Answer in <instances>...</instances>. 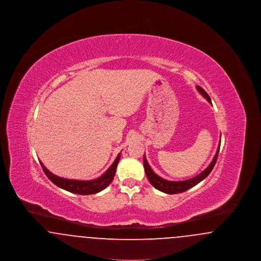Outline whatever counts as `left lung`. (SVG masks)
Returning <instances> with one entry per match:
<instances>
[{
  "instance_id": "left-lung-1",
  "label": "left lung",
  "mask_w": 261,
  "mask_h": 261,
  "mask_svg": "<svg viewBox=\"0 0 261 261\" xmlns=\"http://www.w3.org/2000/svg\"><path fill=\"white\" fill-rule=\"evenodd\" d=\"M197 89H198L199 93L211 103V97L207 95V93L202 88L199 87V86H197ZM219 149H220V145L218 146V149L216 150V153H215L212 162H211V164L208 165V167H206V169L203 170L201 173H199L196 177L191 178L189 180H185V181H168V180L163 179V178L160 177L159 175H156V174L152 171V169L150 168L149 162L147 161L146 156L144 155V168H145V172L147 174V177L149 179V183L154 187L155 189H158L159 191L163 192L165 194H170V195L183 193V192H185L187 190L196 186L197 184H199V182H201L203 179H205L210 175L211 170L213 169V167H214V165L216 163V161H217L218 153H219Z\"/></svg>"
}]
</instances>
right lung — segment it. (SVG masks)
Masks as SVG:
<instances>
[{
    "instance_id": "add662e5",
    "label": "right lung",
    "mask_w": 261,
    "mask_h": 261,
    "mask_svg": "<svg viewBox=\"0 0 261 261\" xmlns=\"http://www.w3.org/2000/svg\"><path fill=\"white\" fill-rule=\"evenodd\" d=\"M120 160V153H118L117 158L115 159L114 162L111 165V167L102 174L100 177L94 179V180H88V181H81V180H72V179H65L59 177L55 174L51 173L49 171L42 162H40V164L44 170L47 177L50 179V181L60 188H62L65 191H68L73 194H78V195H92L99 193L106 189L112 183V179L115 175L116 167L118 162Z\"/></svg>"
}]
</instances>
